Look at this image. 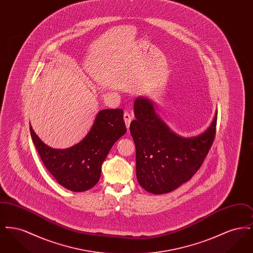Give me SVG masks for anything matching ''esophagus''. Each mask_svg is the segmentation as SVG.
<instances>
[{
    "mask_svg": "<svg viewBox=\"0 0 253 253\" xmlns=\"http://www.w3.org/2000/svg\"><path fill=\"white\" fill-rule=\"evenodd\" d=\"M123 118H124V121H125V124H126L127 128H129L130 124H131V121L132 120V115L129 112H125L124 115H123Z\"/></svg>",
    "mask_w": 253,
    "mask_h": 253,
    "instance_id": "esophagus-1",
    "label": "esophagus"
}]
</instances>
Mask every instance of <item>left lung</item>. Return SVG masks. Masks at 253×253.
Here are the masks:
<instances>
[{
    "mask_svg": "<svg viewBox=\"0 0 253 253\" xmlns=\"http://www.w3.org/2000/svg\"><path fill=\"white\" fill-rule=\"evenodd\" d=\"M133 112L135 120L131 122L130 132L136 150L137 181L149 193L172 192L201 167L214 139L217 111L208 129L192 137L172 132L149 98L136 97Z\"/></svg>",
    "mask_w": 253,
    "mask_h": 253,
    "instance_id": "8db88e82",
    "label": "left lung"
}]
</instances>
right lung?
Instances as JSON below:
<instances>
[{"label": "right lung", "mask_w": 253, "mask_h": 253, "mask_svg": "<svg viewBox=\"0 0 253 253\" xmlns=\"http://www.w3.org/2000/svg\"><path fill=\"white\" fill-rule=\"evenodd\" d=\"M122 109H104L97 113L84 138L67 149H53L43 143L30 125L38 154L57 182L72 192L93 188L100 178L101 165L113 145L126 132Z\"/></svg>", "instance_id": "add662e5"}]
</instances>
